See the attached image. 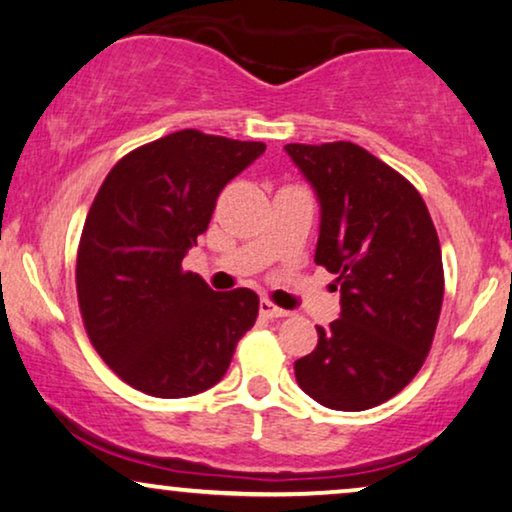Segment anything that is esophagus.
Listing matches in <instances>:
<instances>
[{
    "instance_id": "34e87169",
    "label": "esophagus",
    "mask_w": 512,
    "mask_h": 512,
    "mask_svg": "<svg viewBox=\"0 0 512 512\" xmlns=\"http://www.w3.org/2000/svg\"><path fill=\"white\" fill-rule=\"evenodd\" d=\"M259 315L266 320H276V318H287L290 311H285V308H278L276 304H271L269 299H262L259 301Z\"/></svg>"
}]
</instances>
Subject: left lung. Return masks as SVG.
<instances>
[{
  "label": "left lung",
  "instance_id": "1",
  "mask_svg": "<svg viewBox=\"0 0 512 512\" xmlns=\"http://www.w3.org/2000/svg\"><path fill=\"white\" fill-rule=\"evenodd\" d=\"M320 204L315 264L336 273L341 315L294 362L301 390L334 410H366L422 369L443 304L438 234L420 192L350 141L287 143Z\"/></svg>",
  "mask_w": 512,
  "mask_h": 512
}]
</instances>
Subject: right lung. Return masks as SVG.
<instances>
[{
  "mask_svg": "<svg viewBox=\"0 0 512 512\" xmlns=\"http://www.w3.org/2000/svg\"><path fill=\"white\" fill-rule=\"evenodd\" d=\"M264 150L181 129L122 157L99 187L78 246V306L99 357L134 390L160 399L208 390L255 325L253 290L213 292L181 264L222 187Z\"/></svg>",
  "mask_w": 512,
  "mask_h": 512,
  "instance_id": "add662e5",
  "label": "right lung"
}]
</instances>
